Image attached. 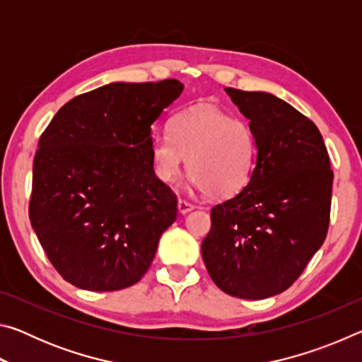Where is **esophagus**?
<instances>
[{
  "mask_svg": "<svg viewBox=\"0 0 362 362\" xmlns=\"http://www.w3.org/2000/svg\"><path fill=\"white\" fill-rule=\"evenodd\" d=\"M177 207H179V212L180 214H188L189 211L194 209V206L189 203V201H185V199H179V203H177Z\"/></svg>",
  "mask_w": 362,
  "mask_h": 362,
  "instance_id": "1",
  "label": "esophagus"
}]
</instances>
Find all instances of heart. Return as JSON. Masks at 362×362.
<instances>
[{"instance_id": "1", "label": "heart", "mask_w": 362, "mask_h": 362, "mask_svg": "<svg viewBox=\"0 0 362 362\" xmlns=\"http://www.w3.org/2000/svg\"><path fill=\"white\" fill-rule=\"evenodd\" d=\"M153 170L159 180L173 183L183 166L196 188L225 198L247 185L257 156V140L246 121L220 110L196 107L177 115L169 134L150 142Z\"/></svg>"}]
</instances>
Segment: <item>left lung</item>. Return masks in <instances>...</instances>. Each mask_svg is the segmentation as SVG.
Here are the masks:
<instances>
[{
    "mask_svg": "<svg viewBox=\"0 0 362 362\" xmlns=\"http://www.w3.org/2000/svg\"><path fill=\"white\" fill-rule=\"evenodd\" d=\"M257 140L252 175L212 207L201 252L220 289L260 300L293 284L326 240L334 173L320 129L268 93L225 88Z\"/></svg>",
    "mask_w": 362,
    "mask_h": 362,
    "instance_id": "1",
    "label": "left lung"
}]
</instances>
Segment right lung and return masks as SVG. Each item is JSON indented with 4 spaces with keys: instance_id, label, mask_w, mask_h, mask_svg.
I'll return each instance as SVG.
<instances>
[{
    "instance_id": "obj_1",
    "label": "right lung",
    "mask_w": 362,
    "mask_h": 362,
    "mask_svg": "<svg viewBox=\"0 0 362 362\" xmlns=\"http://www.w3.org/2000/svg\"><path fill=\"white\" fill-rule=\"evenodd\" d=\"M177 79L112 83L75 97L41 134L30 222L54 268L86 291L142 279L177 196L151 164V124L182 94Z\"/></svg>"
}]
</instances>
